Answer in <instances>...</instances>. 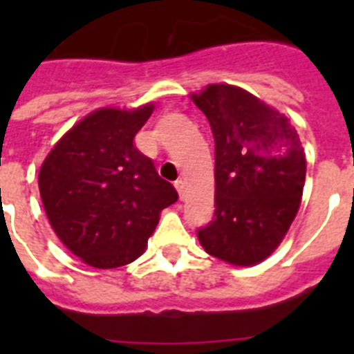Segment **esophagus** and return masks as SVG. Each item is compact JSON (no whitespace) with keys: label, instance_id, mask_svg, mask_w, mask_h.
Segmentation results:
<instances>
[{"label":"esophagus","instance_id":"1","mask_svg":"<svg viewBox=\"0 0 354 354\" xmlns=\"http://www.w3.org/2000/svg\"><path fill=\"white\" fill-rule=\"evenodd\" d=\"M175 187H177V192H179L180 198L184 196V192H186V184H184L183 179H177L175 180Z\"/></svg>","mask_w":354,"mask_h":354}]
</instances>
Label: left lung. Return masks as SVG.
<instances>
[{"label": "left lung", "instance_id": "obj_1", "mask_svg": "<svg viewBox=\"0 0 354 354\" xmlns=\"http://www.w3.org/2000/svg\"><path fill=\"white\" fill-rule=\"evenodd\" d=\"M193 102L214 136V218L198 241L216 259L253 266L270 257L296 218L305 186L301 142L286 115L246 90L209 84Z\"/></svg>", "mask_w": 354, "mask_h": 354}]
</instances>
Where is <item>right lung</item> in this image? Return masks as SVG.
Listing matches in <instances>:
<instances>
[{"mask_svg":"<svg viewBox=\"0 0 354 354\" xmlns=\"http://www.w3.org/2000/svg\"><path fill=\"white\" fill-rule=\"evenodd\" d=\"M154 111L97 109L77 122L49 152L39 174L53 230L74 255L101 270L138 259L179 195L161 179L134 136Z\"/></svg>","mask_w":354,"mask_h":354,"instance_id":"add662e5","label":"right lung"}]
</instances>
